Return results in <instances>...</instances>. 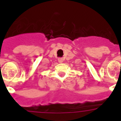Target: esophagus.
<instances>
[{"label":"esophagus","mask_w":121,"mask_h":121,"mask_svg":"<svg viewBox=\"0 0 121 121\" xmlns=\"http://www.w3.org/2000/svg\"><path fill=\"white\" fill-rule=\"evenodd\" d=\"M58 61L60 63H62L63 62V60H62V59H59Z\"/></svg>","instance_id":"1"}]
</instances>
